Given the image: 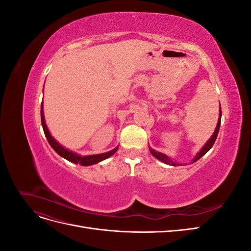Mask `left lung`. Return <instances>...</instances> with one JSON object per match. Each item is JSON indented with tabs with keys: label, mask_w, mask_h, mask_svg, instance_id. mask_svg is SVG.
<instances>
[{
	"label": "left lung",
	"mask_w": 251,
	"mask_h": 251,
	"mask_svg": "<svg viewBox=\"0 0 251 251\" xmlns=\"http://www.w3.org/2000/svg\"><path fill=\"white\" fill-rule=\"evenodd\" d=\"M221 116H222L221 105H220V115H219V119H218V124H217V126H216V130H215L214 134L211 135V137L208 139V141H207L206 143H205L204 147L198 151V154H197V155L195 156V158L193 159V162H196L197 160H199V159H200L202 156H204L205 154H206L207 151L212 148V146H214V143H215V141H216V139H217V136H218L219 130H220V125H221ZM149 149H150L151 154L153 155L155 158H157L158 160H160V161L164 162L165 164H170V165H173V166L179 165L178 163L174 162L169 156H166V155L160 153V151H155L154 149H151V148H149Z\"/></svg>",
	"instance_id": "left-lung-1"
}]
</instances>
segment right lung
<instances>
[{
    "instance_id": "obj_1",
    "label": "right lung",
    "mask_w": 251,
    "mask_h": 251,
    "mask_svg": "<svg viewBox=\"0 0 251 251\" xmlns=\"http://www.w3.org/2000/svg\"><path fill=\"white\" fill-rule=\"evenodd\" d=\"M43 101H42V105H41V120H42V126H43V130L45 133V136H46V138L49 142V144L51 146V148L54 150L56 153L62 156L63 158L67 159L68 161L73 162L75 164H80L83 166H88V165H92L95 163L100 162L104 159H107L109 157H111L113 154H115V151L118 150V147H116L115 149H113L112 151H107V153H103V154H97V155H89V156H80L76 153H74V151H71L69 150H67L66 148H64L63 146H60V144L52 137L46 123H45V117H44V110H43Z\"/></svg>"
}]
</instances>
